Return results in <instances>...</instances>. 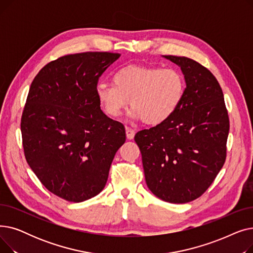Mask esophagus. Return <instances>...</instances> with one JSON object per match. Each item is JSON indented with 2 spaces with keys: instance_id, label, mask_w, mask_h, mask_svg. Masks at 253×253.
<instances>
[{
  "instance_id": "obj_1",
  "label": "esophagus",
  "mask_w": 253,
  "mask_h": 253,
  "mask_svg": "<svg viewBox=\"0 0 253 253\" xmlns=\"http://www.w3.org/2000/svg\"><path fill=\"white\" fill-rule=\"evenodd\" d=\"M135 135V131L130 128V127H126V136L128 139H133Z\"/></svg>"
}]
</instances>
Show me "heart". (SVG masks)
<instances>
[{
    "label": "heart",
    "instance_id": "b5f03b06",
    "mask_svg": "<svg viewBox=\"0 0 253 253\" xmlns=\"http://www.w3.org/2000/svg\"><path fill=\"white\" fill-rule=\"evenodd\" d=\"M185 93V80L176 69L127 65L113 75V84L100 82L95 95L103 112L118 118L132 106L129 116L155 126L173 116Z\"/></svg>",
    "mask_w": 253,
    "mask_h": 253
}]
</instances>
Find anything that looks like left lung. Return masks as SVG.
Segmentation results:
<instances>
[{"label": "left lung", "mask_w": 253, "mask_h": 253, "mask_svg": "<svg viewBox=\"0 0 253 253\" xmlns=\"http://www.w3.org/2000/svg\"><path fill=\"white\" fill-rule=\"evenodd\" d=\"M163 57L184 76L182 102L167 121L138 131L134 140L151 192L169 203H188L210 187L224 164L229 116L222 90L209 70L188 57Z\"/></svg>", "instance_id": "1"}]
</instances>
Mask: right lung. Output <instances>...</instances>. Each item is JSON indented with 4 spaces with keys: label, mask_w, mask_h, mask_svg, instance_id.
<instances>
[{
    "label": "right lung",
    "mask_w": 253,
    "mask_h": 253,
    "mask_svg": "<svg viewBox=\"0 0 253 253\" xmlns=\"http://www.w3.org/2000/svg\"><path fill=\"white\" fill-rule=\"evenodd\" d=\"M121 54L85 52L46 64L35 77L21 117L26 162L44 187L70 202H83L105 187L122 123L100 110L95 87Z\"/></svg>",
    "instance_id": "1"
}]
</instances>
